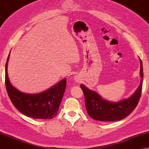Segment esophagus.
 Returning a JSON list of instances; mask_svg holds the SVG:
<instances>
[{
    "mask_svg": "<svg viewBox=\"0 0 149 149\" xmlns=\"http://www.w3.org/2000/svg\"><path fill=\"white\" fill-rule=\"evenodd\" d=\"M75 80H76V81H78V82H79V81H79V80H78V78H76V79H75Z\"/></svg>",
    "mask_w": 149,
    "mask_h": 149,
    "instance_id": "34e87169",
    "label": "esophagus"
}]
</instances>
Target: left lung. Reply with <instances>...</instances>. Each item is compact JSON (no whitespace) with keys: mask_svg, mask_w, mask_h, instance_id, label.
<instances>
[{"mask_svg":"<svg viewBox=\"0 0 149 149\" xmlns=\"http://www.w3.org/2000/svg\"><path fill=\"white\" fill-rule=\"evenodd\" d=\"M140 62V84L134 94L129 98L117 102H110L103 98L98 93L90 90L83 84L80 87L83 90L85 96V105L87 112L94 120L113 121H119L126 118L134 110L140 98L143 85V65Z\"/></svg>","mask_w":149,"mask_h":149,"instance_id":"left-lung-1","label":"left lung"}]
</instances>
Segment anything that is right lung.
Returning a JSON list of instances; mask_svg holds the SVG:
<instances>
[{
	"label": "right lung",
	"instance_id": "obj_1",
	"mask_svg": "<svg viewBox=\"0 0 149 149\" xmlns=\"http://www.w3.org/2000/svg\"><path fill=\"white\" fill-rule=\"evenodd\" d=\"M9 54L5 69V83L12 104L26 116L35 119L50 120L55 117L66 88V78L43 92L30 94L21 92L10 82L8 74Z\"/></svg>",
	"mask_w": 149,
	"mask_h": 149
}]
</instances>
